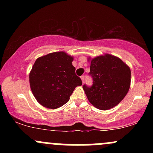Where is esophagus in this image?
I'll use <instances>...</instances> for the list:
<instances>
[{
	"label": "esophagus",
	"instance_id": "obj_1",
	"mask_svg": "<svg viewBox=\"0 0 153 153\" xmlns=\"http://www.w3.org/2000/svg\"><path fill=\"white\" fill-rule=\"evenodd\" d=\"M80 78H81L82 82H84V81H85V76H84V75H82V76L80 77Z\"/></svg>",
	"mask_w": 153,
	"mask_h": 153
}]
</instances>
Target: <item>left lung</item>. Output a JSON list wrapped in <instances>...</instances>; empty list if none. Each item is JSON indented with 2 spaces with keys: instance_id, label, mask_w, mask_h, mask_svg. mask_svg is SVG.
I'll return each mask as SVG.
<instances>
[{
  "instance_id": "8db88e82",
  "label": "left lung",
  "mask_w": 153,
  "mask_h": 153,
  "mask_svg": "<svg viewBox=\"0 0 153 153\" xmlns=\"http://www.w3.org/2000/svg\"><path fill=\"white\" fill-rule=\"evenodd\" d=\"M90 70L93 85L88 87L85 84L82 88L91 104L101 110L119 104L130 87L129 67L119 57L105 54L91 59Z\"/></svg>"
}]
</instances>
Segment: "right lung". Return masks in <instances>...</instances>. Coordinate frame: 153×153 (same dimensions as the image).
<instances>
[{"label":"right lung","instance_id":"1","mask_svg":"<svg viewBox=\"0 0 153 153\" xmlns=\"http://www.w3.org/2000/svg\"><path fill=\"white\" fill-rule=\"evenodd\" d=\"M73 57L65 52L50 53L36 59L29 73L33 95L42 106L57 108L70 99L75 87L82 85L75 74Z\"/></svg>","mask_w":153,"mask_h":153}]
</instances>
